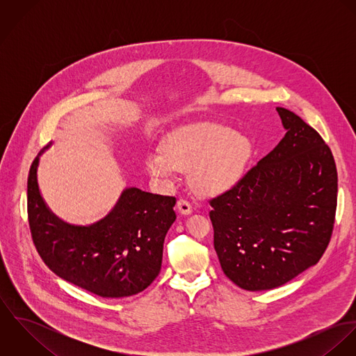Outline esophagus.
I'll list each match as a JSON object with an SVG mask.
<instances>
[{"label": "esophagus", "mask_w": 356, "mask_h": 356, "mask_svg": "<svg viewBox=\"0 0 356 356\" xmlns=\"http://www.w3.org/2000/svg\"><path fill=\"white\" fill-rule=\"evenodd\" d=\"M177 208H178V211H179L182 215H191V213L193 212V208H192L191 203L186 202V200H184V199H181V200L177 203Z\"/></svg>", "instance_id": "esophagus-1"}]
</instances>
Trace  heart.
<instances>
[{
  "label": "heart",
  "instance_id": "heart-1",
  "mask_svg": "<svg viewBox=\"0 0 356 356\" xmlns=\"http://www.w3.org/2000/svg\"><path fill=\"white\" fill-rule=\"evenodd\" d=\"M252 143L223 126H200L171 138L165 149H153L145 172L157 182H171L191 172L192 188L204 197L233 192L244 179L252 159Z\"/></svg>",
  "mask_w": 356,
  "mask_h": 356
}]
</instances>
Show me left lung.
Listing matches in <instances>:
<instances>
[{"instance_id":"obj_1","label":"left lung","mask_w":356,"mask_h":356,"mask_svg":"<svg viewBox=\"0 0 356 356\" xmlns=\"http://www.w3.org/2000/svg\"><path fill=\"white\" fill-rule=\"evenodd\" d=\"M275 109L285 137L209 212L223 273L252 292L278 288L319 261L337 205L329 147L300 116Z\"/></svg>"}]
</instances>
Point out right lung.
I'll return each mask as SVG.
<instances>
[{"mask_svg":"<svg viewBox=\"0 0 356 356\" xmlns=\"http://www.w3.org/2000/svg\"><path fill=\"white\" fill-rule=\"evenodd\" d=\"M49 143L34 159L27 181L33 241L60 278L102 298H127L147 289L159 275L165 234L177 215L175 197L124 188L113 208L90 225H72L45 203L38 165Z\"/></svg>","mask_w":356,"mask_h":356,"instance_id":"right-lung-1","label":"right lung"}]
</instances>
